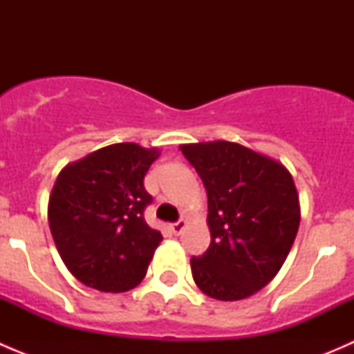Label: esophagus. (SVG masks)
Listing matches in <instances>:
<instances>
[{
  "instance_id": "esophagus-1",
  "label": "esophagus",
  "mask_w": 354,
  "mask_h": 354,
  "mask_svg": "<svg viewBox=\"0 0 354 354\" xmlns=\"http://www.w3.org/2000/svg\"><path fill=\"white\" fill-rule=\"evenodd\" d=\"M185 226H187V221H185V219H180V221H176V223L171 224L169 227H171V231H173L174 234H180L181 231L185 230Z\"/></svg>"
}]
</instances>
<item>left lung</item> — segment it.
I'll return each mask as SVG.
<instances>
[{
  "instance_id": "8db88e82",
  "label": "left lung",
  "mask_w": 354,
  "mask_h": 354,
  "mask_svg": "<svg viewBox=\"0 0 354 354\" xmlns=\"http://www.w3.org/2000/svg\"><path fill=\"white\" fill-rule=\"evenodd\" d=\"M209 202L210 245L192 274L210 298L234 301L270 283L299 226L295 181L283 164L226 140L181 145Z\"/></svg>"
}]
</instances>
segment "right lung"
I'll list each match as a JSON object with an SVG mask.
<instances>
[{
    "mask_svg": "<svg viewBox=\"0 0 354 354\" xmlns=\"http://www.w3.org/2000/svg\"><path fill=\"white\" fill-rule=\"evenodd\" d=\"M157 149L114 144L68 164L59 173L48 219L63 262L85 286L123 292L140 284L162 240L144 212V187Z\"/></svg>",
    "mask_w": 354,
    "mask_h": 354,
    "instance_id": "obj_1",
    "label": "right lung"
}]
</instances>
